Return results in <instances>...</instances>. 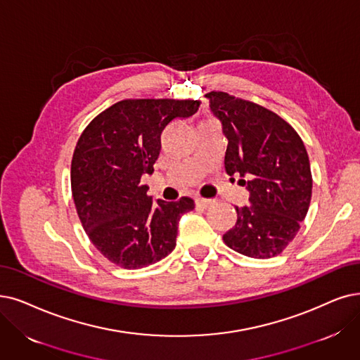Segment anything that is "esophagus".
<instances>
[{
  "mask_svg": "<svg viewBox=\"0 0 360 360\" xmlns=\"http://www.w3.org/2000/svg\"><path fill=\"white\" fill-rule=\"evenodd\" d=\"M214 204V200L212 199H205V198H198L196 199V207H199V208H210L211 205Z\"/></svg>",
  "mask_w": 360,
  "mask_h": 360,
  "instance_id": "obj_1",
  "label": "esophagus"
}]
</instances>
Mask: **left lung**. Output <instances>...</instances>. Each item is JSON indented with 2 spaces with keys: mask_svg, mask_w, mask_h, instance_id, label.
I'll list each match as a JSON object with an SVG mask.
<instances>
[{
  "mask_svg": "<svg viewBox=\"0 0 360 360\" xmlns=\"http://www.w3.org/2000/svg\"><path fill=\"white\" fill-rule=\"evenodd\" d=\"M212 113L229 143L224 169L250 191L248 207L223 235L233 251L252 257L279 255L295 238L311 199V171L304 143L278 113L251 100L211 91ZM245 176L248 180L243 181Z\"/></svg>",
  "mask_w": 360,
  "mask_h": 360,
  "instance_id": "8db88e82",
  "label": "left lung"
}]
</instances>
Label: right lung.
<instances>
[{"mask_svg":"<svg viewBox=\"0 0 360 360\" xmlns=\"http://www.w3.org/2000/svg\"><path fill=\"white\" fill-rule=\"evenodd\" d=\"M199 105L191 98H125L81 133L70 164L72 196L85 233L110 263L146 267L176 248L180 215L195 208L193 199L153 202L140 180L153 172L164 128Z\"/></svg>","mask_w":360,"mask_h":360,"instance_id":"add662e5","label":"right lung"}]
</instances>
